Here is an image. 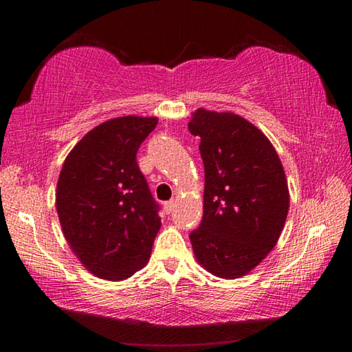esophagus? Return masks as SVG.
<instances>
[{"label": "esophagus", "mask_w": 352, "mask_h": 352, "mask_svg": "<svg viewBox=\"0 0 352 352\" xmlns=\"http://www.w3.org/2000/svg\"><path fill=\"white\" fill-rule=\"evenodd\" d=\"M174 208H175V201L174 200H169V201H166V204H164V211L168 212V214H170L172 211H174Z\"/></svg>", "instance_id": "1"}]
</instances>
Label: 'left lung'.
Wrapping results in <instances>:
<instances>
[{
	"label": "left lung",
	"mask_w": 352,
	"mask_h": 352,
	"mask_svg": "<svg viewBox=\"0 0 352 352\" xmlns=\"http://www.w3.org/2000/svg\"><path fill=\"white\" fill-rule=\"evenodd\" d=\"M200 136L204 219L189 234L195 259L214 276L247 275L272 252L289 212L284 168L269 138L234 113L199 109L188 124Z\"/></svg>",
	"instance_id": "left-lung-1"
}]
</instances>
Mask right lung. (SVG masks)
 Masks as SVG:
<instances>
[{"mask_svg": "<svg viewBox=\"0 0 352 352\" xmlns=\"http://www.w3.org/2000/svg\"><path fill=\"white\" fill-rule=\"evenodd\" d=\"M157 118L122 116L90 130L65 160L56 208L85 269L122 281L147 264L162 219L136 152Z\"/></svg>", "mask_w": 352, "mask_h": 352, "instance_id": "1", "label": "right lung"}]
</instances>
